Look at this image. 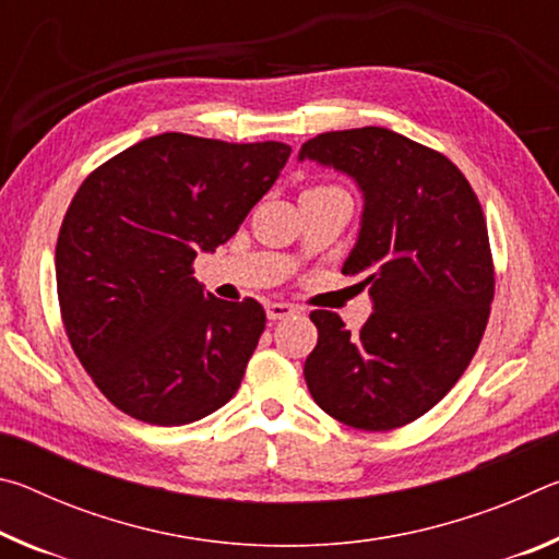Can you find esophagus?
<instances>
[{
	"mask_svg": "<svg viewBox=\"0 0 559 559\" xmlns=\"http://www.w3.org/2000/svg\"><path fill=\"white\" fill-rule=\"evenodd\" d=\"M296 313H298V308L290 306V302H283V300L266 302L269 320H283V318H290V316H296Z\"/></svg>",
	"mask_w": 559,
	"mask_h": 559,
	"instance_id": "obj_1",
	"label": "esophagus"
}]
</instances>
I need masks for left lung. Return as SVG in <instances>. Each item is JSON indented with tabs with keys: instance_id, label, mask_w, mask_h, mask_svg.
Instances as JSON below:
<instances>
[{
	"instance_id": "left-lung-1",
	"label": "left lung",
	"mask_w": 559,
	"mask_h": 559,
	"mask_svg": "<svg viewBox=\"0 0 559 559\" xmlns=\"http://www.w3.org/2000/svg\"><path fill=\"white\" fill-rule=\"evenodd\" d=\"M357 179L362 229L343 263L374 313L349 333L313 310L318 345L302 374L316 404L353 429L390 431L427 414L466 372L496 293L484 210L439 150L386 128L320 132L300 150Z\"/></svg>"
}]
</instances>
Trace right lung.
<instances>
[{"label": "right lung", "instance_id": "right-lung-1", "mask_svg": "<svg viewBox=\"0 0 559 559\" xmlns=\"http://www.w3.org/2000/svg\"><path fill=\"white\" fill-rule=\"evenodd\" d=\"M290 147L163 132L83 179L56 241V290L75 357L132 419L179 427L231 400L266 328L192 276L231 239Z\"/></svg>", "mask_w": 559, "mask_h": 559}]
</instances>
